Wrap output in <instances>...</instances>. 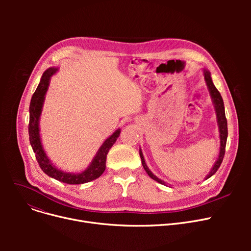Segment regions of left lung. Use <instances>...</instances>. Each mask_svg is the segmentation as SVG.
I'll return each mask as SVG.
<instances>
[{
	"instance_id": "left-lung-1",
	"label": "left lung",
	"mask_w": 251,
	"mask_h": 251,
	"mask_svg": "<svg viewBox=\"0 0 251 251\" xmlns=\"http://www.w3.org/2000/svg\"><path fill=\"white\" fill-rule=\"evenodd\" d=\"M204 79H205V82L206 85L208 87V90L210 92V96H212L214 104L216 107V112H217V118H218V123H219V128H220V139H221V148H220V155H219V159L217 160L215 166L213 167L212 171H210V173L207 175L206 179L209 178L210 176H213L218 169L220 168L223 159H224V155H225V151H226V143H227V136H228V126H227V119H226V115H225V108H224V101L223 99L221 97V94L219 92V90L216 88V86L214 85L213 81H212V78H210V73L207 70H204ZM139 154H140V159H141V163L142 166L146 170V172L148 173V175L155 180L156 182H159L163 185H166V183L164 181H162L161 179H159L157 177H155L151 171L148 168L146 162H144V157L142 155L141 151L139 150Z\"/></svg>"
}]
</instances>
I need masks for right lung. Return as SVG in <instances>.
Segmentation results:
<instances>
[{
	"instance_id": "obj_1",
	"label": "right lung",
	"mask_w": 251,
	"mask_h": 251,
	"mask_svg": "<svg viewBox=\"0 0 251 251\" xmlns=\"http://www.w3.org/2000/svg\"><path fill=\"white\" fill-rule=\"evenodd\" d=\"M57 68H50L46 70L42 76L41 82H39L36 90L31 98L30 105H29V124H28V134L29 141L32 147L33 152L35 153L36 161L44 172L56 180H59L63 183L67 184H83L89 181L99 178L105 170V160H107V154L110 149L113 147V144L116 142L117 138L120 135V129H118L116 132L111 135L107 140H105L97 155L95 156L94 161L90 166L83 171L82 173L79 174H69L62 172V171L55 168L47 157L42 143L41 137H39V129H38V120L41 116L43 103L45 100V95L48 90L50 79L52 74H55Z\"/></svg>"
}]
</instances>
